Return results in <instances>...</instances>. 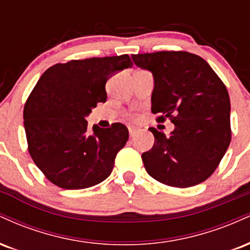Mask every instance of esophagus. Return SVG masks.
<instances>
[{"instance_id": "1", "label": "esophagus", "mask_w": 250, "mask_h": 250, "mask_svg": "<svg viewBox=\"0 0 250 250\" xmlns=\"http://www.w3.org/2000/svg\"><path fill=\"white\" fill-rule=\"evenodd\" d=\"M137 131H139V129H136V128H134V127L129 128V135H130L131 137L135 136V135L137 134Z\"/></svg>"}]
</instances>
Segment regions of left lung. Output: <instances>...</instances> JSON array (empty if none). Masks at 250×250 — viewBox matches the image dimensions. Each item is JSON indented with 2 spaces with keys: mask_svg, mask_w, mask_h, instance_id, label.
<instances>
[{
  "mask_svg": "<svg viewBox=\"0 0 250 250\" xmlns=\"http://www.w3.org/2000/svg\"><path fill=\"white\" fill-rule=\"evenodd\" d=\"M153 73L151 111L175 125L170 136L149 128L153 148L142 154L147 173L163 185L187 188L214 173L231 140L230 100L225 83L202 57L188 51L131 55Z\"/></svg>",
  "mask_w": 250,
  "mask_h": 250,
  "instance_id": "left-lung-1",
  "label": "left lung"
}]
</instances>
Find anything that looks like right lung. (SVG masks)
<instances>
[{"label": "right lung", "instance_id": "add662e5", "mask_svg": "<svg viewBox=\"0 0 250 250\" xmlns=\"http://www.w3.org/2000/svg\"><path fill=\"white\" fill-rule=\"evenodd\" d=\"M127 54L71 60L51 65L40 77L23 109L28 150L44 176L63 189H84L110 175L117 153L128 141L122 123L93 127L85 116L105 102V83L131 68Z\"/></svg>", "mask_w": 250, "mask_h": 250}]
</instances>
